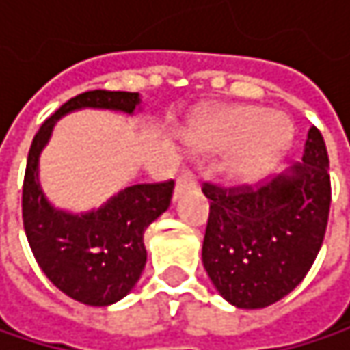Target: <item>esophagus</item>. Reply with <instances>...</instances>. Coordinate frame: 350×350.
Masks as SVG:
<instances>
[{"label": "esophagus", "mask_w": 350, "mask_h": 350, "mask_svg": "<svg viewBox=\"0 0 350 350\" xmlns=\"http://www.w3.org/2000/svg\"><path fill=\"white\" fill-rule=\"evenodd\" d=\"M196 176L192 174V172H184V174H180V178L176 180V190H174V200H178L184 192H190V190H194L196 188Z\"/></svg>", "instance_id": "34e87169"}]
</instances>
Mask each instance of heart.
I'll use <instances>...</instances> for the list:
<instances>
[{
  "label": "heart",
  "mask_w": 350,
  "mask_h": 350,
  "mask_svg": "<svg viewBox=\"0 0 350 350\" xmlns=\"http://www.w3.org/2000/svg\"><path fill=\"white\" fill-rule=\"evenodd\" d=\"M294 133L292 119L280 111L233 105L194 127L188 144L211 154L229 152L223 162V174L231 186L245 188L267 178L286 160Z\"/></svg>",
  "instance_id": "obj_1"
}]
</instances>
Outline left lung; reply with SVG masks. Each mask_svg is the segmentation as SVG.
<instances>
[{"label":"left lung","mask_w":350,"mask_h":350,"mask_svg":"<svg viewBox=\"0 0 350 350\" xmlns=\"http://www.w3.org/2000/svg\"><path fill=\"white\" fill-rule=\"evenodd\" d=\"M211 200L202 265L235 308L257 310L288 296L312 267L330 211L328 154L310 127L302 162L255 190L204 184Z\"/></svg>","instance_id":"obj_1"}]
</instances>
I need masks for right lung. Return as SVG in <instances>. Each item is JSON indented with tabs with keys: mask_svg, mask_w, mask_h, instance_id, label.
<instances>
[{
	"mask_svg": "<svg viewBox=\"0 0 350 350\" xmlns=\"http://www.w3.org/2000/svg\"><path fill=\"white\" fill-rule=\"evenodd\" d=\"M81 109L139 115L142 95L89 91L66 101L36 133L22 192L28 243L46 278L68 298L87 306H111L125 298L142 278L148 251L146 229L168 211L174 182L133 184L97 208L72 213L54 206L40 182V156L56 121Z\"/></svg>",
	"mask_w": 350,
	"mask_h": 350,
	"instance_id": "obj_1",
	"label": "right lung"
}]
</instances>
